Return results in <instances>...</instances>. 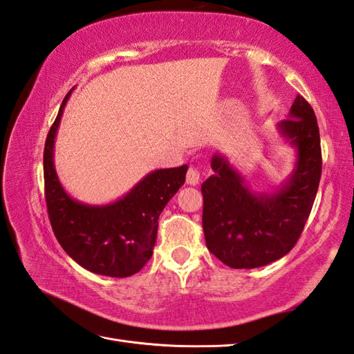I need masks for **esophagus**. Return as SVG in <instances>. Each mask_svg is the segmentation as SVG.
<instances>
[{
    "label": "esophagus",
    "mask_w": 354,
    "mask_h": 354,
    "mask_svg": "<svg viewBox=\"0 0 354 354\" xmlns=\"http://www.w3.org/2000/svg\"><path fill=\"white\" fill-rule=\"evenodd\" d=\"M201 183V171L197 167H190L187 171V184L197 185Z\"/></svg>",
    "instance_id": "obj_1"
}]
</instances>
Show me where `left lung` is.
<instances>
[{
  "label": "left lung",
  "instance_id": "left-lung-1",
  "mask_svg": "<svg viewBox=\"0 0 354 354\" xmlns=\"http://www.w3.org/2000/svg\"><path fill=\"white\" fill-rule=\"evenodd\" d=\"M277 129L297 151L288 180L273 193H252L223 155L211 160L214 175L202 184V226L208 250L231 268H257L285 257L300 238L322 178L315 113L303 96Z\"/></svg>",
  "mask_w": 354,
  "mask_h": 354
}]
</instances>
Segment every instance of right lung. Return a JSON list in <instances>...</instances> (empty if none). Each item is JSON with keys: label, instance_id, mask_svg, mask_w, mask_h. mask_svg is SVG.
<instances>
[{"label": "right lung", "instance_id": "obj_1", "mask_svg": "<svg viewBox=\"0 0 354 354\" xmlns=\"http://www.w3.org/2000/svg\"><path fill=\"white\" fill-rule=\"evenodd\" d=\"M72 90L64 96L44 149L49 221L63 250L81 267L110 277L133 276L151 259L158 217L184 185L188 166L153 170L122 199L109 205L95 207L72 199L54 169V140Z\"/></svg>", "mask_w": 354, "mask_h": 354}]
</instances>
